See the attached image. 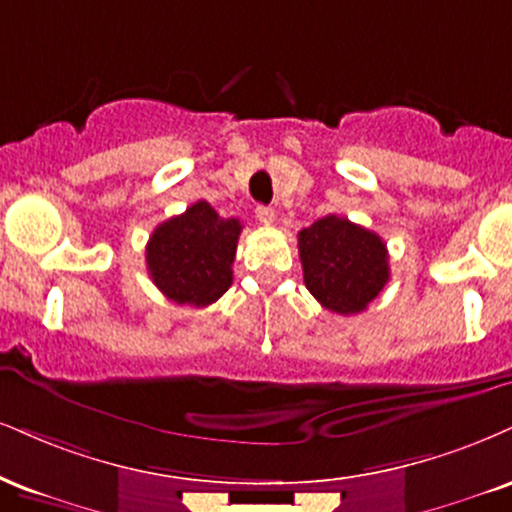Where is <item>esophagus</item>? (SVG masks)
I'll list each match as a JSON object with an SVG mask.
<instances>
[{
	"label": "esophagus",
	"mask_w": 512,
	"mask_h": 512,
	"mask_svg": "<svg viewBox=\"0 0 512 512\" xmlns=\"http://www.w3.org/2000/svg\"><path fill=\"white\" fill-rule=\"evenodd\" d=\"M255 214H257V219H260L264 226L274 224V219H276L274 209H272V207H264V205H260V207H257V209H255Z\"/></svg>",
	"instance_id": "34e87169"
}]
</instances>
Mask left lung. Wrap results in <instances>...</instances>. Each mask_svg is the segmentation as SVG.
<instances>
[{
  "label": "left lung",
  "mask_w": 512,
  "mask_h": 512,
  "mask_svg": "<svg viewBox=\"0 0 512 512\" xmlns=\"http://www.w3.org/2000/svg\"><path fill=\"white\" fill-rule=\"evenodd\" d=\"M298 252L307 291L336 315L367 310L391 276L384 240L336 214L300 231Z\"/></svg>",
  "instance_id": "1"
}]
</instances>
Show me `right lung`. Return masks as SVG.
Listing matches in <instances>:
<instances>
[{"mask_svg":"<svg viewBox=\"0 0 512 512\" xmlns=\"http://www.w3.org/2000/svg\"><path fill=\"white\" fill-rule=\"evenodd\" d=\"M243 224L224 219L200 200L152 231L145 248L147 272L178 305L207 307L229 291Z\"/></svg>","mask_w":512,"mask_h":512,"instance_id":"1","label":"right lung"}]
</instances>
